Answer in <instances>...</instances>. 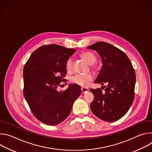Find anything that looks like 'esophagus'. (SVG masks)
Returning <instances> with one entry per match:
<instances>
[{
    "mask_svg": "<svg viewBox=\"0 0 152 152\" xmlns=\"http://www.w3.org/2000/svg\"><path fill=\"white\" fill-rule=\"evenodd\" d=\"M81 91H82V93L84 94V93H86L88 91V89L86 88H85V87H82L81 88Z\"/></svg>",
    "mask_w": 152,
    "mask_h": 152,
    "instance_id": "obj_1",
    "label": "esophagus"
}]
</instances>
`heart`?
<instances>
[{"label": "heart", "mask_w": 152, "mask_h": 152, "mask_svg": "<svg viewBox=\"0 0 152 152\" xmlns=\"http://www.w3.org/2000/svg\"><path fill=\"white\" fill-rule=\"evenodd\" d=\"M80 56L90 65H93L96 61V56L94 53L91 52H84L80 54ZM73 67V59L69 58L66 64V68L67 71L70 72ZM93 79V76L90 75H80L77 74L71 77V82L73 83L82 86H86Z\"/></svg>", "instance_id": "b5f03b06"}]
</instances>
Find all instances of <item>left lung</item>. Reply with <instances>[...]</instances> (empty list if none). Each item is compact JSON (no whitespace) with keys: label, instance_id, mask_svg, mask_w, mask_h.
Masks as SVG:
<instances>
[{"label":"left lung","instance_id":"8db88e82","mask_svg":"<svg viewBox=\"0 0 152 152\" xmlns=\"http://www.w3.org/2000/svg\"><path fill=\"white\" fill-rule=\"evenodd\" d=\"M88 49L96 50L103 66L94 83H106L100 88L91 89L94 98L90 107L93 113L105 121L123 117L131 106L135 97L136 76L126 53L106 42H96Z\"/></svg>","mask_w":152,"mask_h":152}]
</instances>
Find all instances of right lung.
Instances as JSON below:
<instances>
[{
    "mask_svg": "<svg viewBox=\"0 0 152 152\" xmlns=\"http://www.w3.org/2000/svg\"><path fill=\"white\" fill-rule=\"evenodd\" d=\"M75 52L58 45H44L25 65L24 97L34 115L46 124L54 126L66 120L81 93L77 84L62 91L57 90L67 75L66 61Z\"/></svg>",
    "mask_w": 152,
    "mask_h": 152,
    "instance_id": "add662e5",
    "label": "right lung"
}]
</instances>
